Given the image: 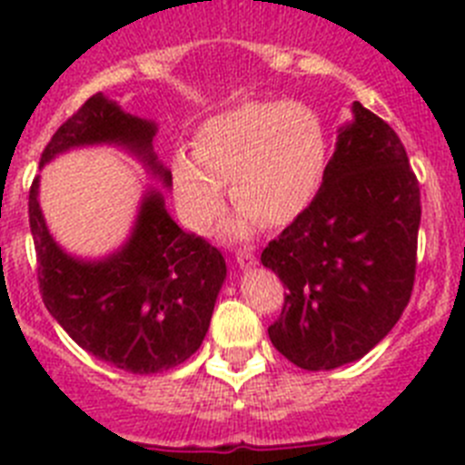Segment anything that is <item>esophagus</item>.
<instances>
[{
    "instance_id": "34e87169",
    "label": "esophagus",
    "mask_w": 465,
    "mask_h": 465,
    "mask_svg": "<svg viewBox=\"0 0 465 465\" xmlns=\"http://www.w3.org/2000/svg\"><path fill=\"white\" fill-rule=\"evenodd\" d=\"M237 265H240L242 270H249L256 265V256H253L252 249H240V252H237Z\"/></svg>"
}]
</instances>
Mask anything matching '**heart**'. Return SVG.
I'll return each mask as SVG.
<instances>
[{"mask_svg": "<svg viewBox=\"0 0 465 465\" xmlns=\"http://www.w3.org/2000/svg\"><path fill=\"white\" fill-rule=\"evenodd\" d=\"M328 167L326 127L300 102H246L197 127L193 151L172 155L179 216L203 232L223 207V183L237 213L225 235L242 240L261 221L279 228L310 207Z\"/></svg>", "mask_w": 465, "mask_h": 465, "instance_id": "b5f03b06", "label": "heart"}]
</instances>
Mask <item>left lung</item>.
Segmentation results:
<instances>
[{
    "mask_svg": "<svg viewBox=\"0 0 465 465\" xmlns=\"http://www.w3.org/2000/svg\"><path fill=\"white\" fill-rule=\"evenodd\" d=\"M305 212L261 253L286 291L270 340L302 371L359 361L396 326L417 272L419 182L389 123L354 102Z\"/></svg>",
    "mask_w": 465,
    "mask_h": 465,
    "instance_id": "8db88e82",
    "label": "left lung"
}]
</instances>
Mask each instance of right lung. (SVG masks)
Returning <instances> with one entry per match:
<instances>
[{
    "label": "right lung",
    "instance_id": "obj_1",
    "mask_svg": "<svg viewBox=\"0 0 465 465\" xmlns=\"http://www.w3.org/2000/svg\"><path fill=\"white\" fill-rule=\"evenodd\" d=\"M153 134L155 123L125 114L97 93L57 127L39 165L76 146L118 143L170 186L172 174L151 146ZM30 230L44 305L94 359L134 375H153L176 368L200 349L223 286L225 261L216 246L172 221L160 193L143 195L133 235L116 253L81 261L63 252L48 232L36 176L30 188Z\"/></svg>",
    "mask_w": 465,
    "mask_h": 465
}]
</instances>
